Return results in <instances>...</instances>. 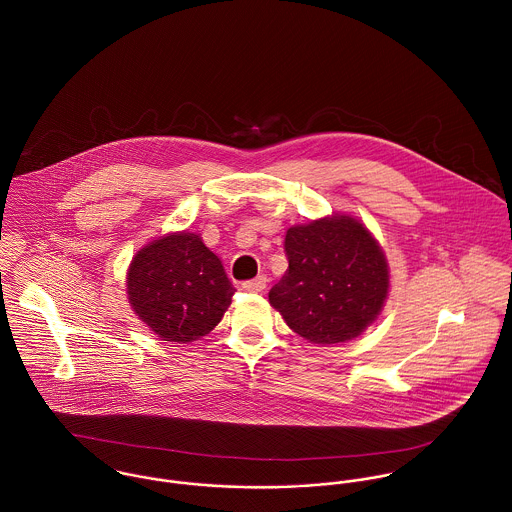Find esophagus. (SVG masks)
<instances>
[{"label": "esophagus", "instance_id": "obj_1", "mask_svg": "<svg viewBox=\"0 0 512 512\" xmlns=\"http://www.w3.org/2000/svg\"><path fill=\"white\" fill-rule=\"evenodd\" d=\"M266 286H268V278L262 274V276H258V278H254V280H246L244 284H242V288L246 290V292H264L266 290Z\"/></svg>", "mask_w": 512, "mask_h": 512}]
</instances>
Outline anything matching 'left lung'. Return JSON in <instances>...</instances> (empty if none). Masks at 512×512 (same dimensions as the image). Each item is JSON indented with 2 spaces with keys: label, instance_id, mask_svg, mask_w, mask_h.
<instances>
[{
  "label": "left lung",
  "instance_id": "left-lung-1",
  "mask_svg": "<svg viewBox=\"0 0 512 512\" xmlns=\"http://www.w3.org/2000/svg\"><path fill=\"white\" fill-rule=\"evenodd\" d=\"M284 250L288 272L268 297L299 337L317 345L345 343L376 319L388 295V266L359 220L292 226Z\"/></svg>",
  "mask_w": 512,
  "mask_h": 512
}]
</instances>
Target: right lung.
Returning <instances> with one entry per match:
<instances>
[{
  "label": "right lung",
  "mask_w": 512,
  "mask_h": 512,
  "mask_svg": "<svg viewBox=\"0 0 512 512\" xmlns=\"http://www.w3.org/2000/svg\"><path fill=\"white\" fill-rule=\"evenodd\" d=\"M234 288L197 234L181 232L142 248L128 272V297L138 317L171 343H191L219 325Z\"/></svg>",
  "instance_id": "obj_1"
}]
</instances>
